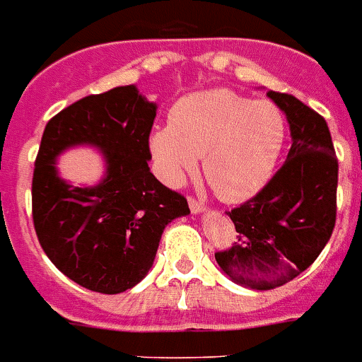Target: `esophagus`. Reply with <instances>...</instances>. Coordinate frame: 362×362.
<instances>
[{
  "label": "esophagus",
  "mask_w": 362,
  "mask_h": 362,
  "mask_svg": "<svg viewBox=\"0 0 362 362\" xmlns=\"http://www.w3.org/2000/svg\"><path fill=\"white\" fill-rule=\"evenodd\" d=\"M189 207L192 213H199V211L205 209L204 202H199V199H196L194 196H189Z\"/></svg>",
  "instance_id": "esophagus-1"
}]
</instances>
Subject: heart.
Returning a JSON list of instances; mask_svg holds the SVG:
<instances>
[{"mask_svg":"<svg viewBox=\"0 0 362 362\" xmlns=\"http://www.w3.org/2000/svg\"><path fill=\"white\" fill-rule=\"evenodd\" d=\"M288 134L282 110L273 100H252L231 89L187 95L170 112V125L151 134L158 172L181 185L198 170L228 204L247 202L273 177Z\"/></svg>","mask_w":362,"mask_h":362,"instance_id":"b5f03b06","label":"heart"}]
</instances>
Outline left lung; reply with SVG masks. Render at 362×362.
I'll return each mask as SVG.
<instances>
[{"instance_id":"obj_1","label":"left lung","mask_w":362,"mask_h":362,"mask_svg":"<svg viewBox=\"0 0 362 362\" xmlns=\"http://www.w3.org/2000/svg\"><path fill=\"white\" fill-rule=\"evenodd\" d=\"M288 117L291 147L258 194L228 211L239 233L215 252L233 282L273 290L316 262L337 222L338 160L322 115L293 95L267 91Z\"/></svg>"}]
</instances>
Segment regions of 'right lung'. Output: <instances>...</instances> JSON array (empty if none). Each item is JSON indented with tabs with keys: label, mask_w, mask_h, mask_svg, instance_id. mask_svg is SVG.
<instances>
[{
	"label": "right lung",
	"mask_w": 362,
	"mask_h": 362,
	"mask_svg": "<svg viewBox=\"0 0 362 362\" xmlns=\"http://www.w3.org/2000/svg\"><path fill=\"white\" fill-rule=\"evenodd\" d=\"M155 115V104L123 86L66 106L40 140L31 183L35 231L52 263L91 291L131 290L151 269L168 222L190 213L187 198L147 166ZM78 143L99 146L107 158L97 187H72L57 175L55 157Z\"/></svg>",
	"instance_id": "obj_1"
}]
</instances>
